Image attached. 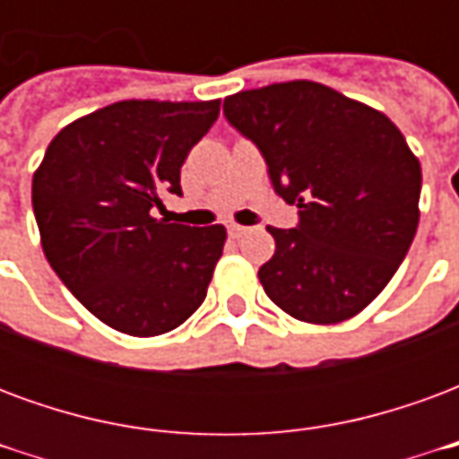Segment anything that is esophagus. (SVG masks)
I'll list each match as a JSON object with an SVG mask.
<instances>
[{
    "instance_id": "esophagus-1",
    "label": "esophagus",
    "mask_w": 459,
    "mask_h": 459,
    "mask_svg": "<svg viewBox=\"0 0 459 459\" xmlns=\"http://www.w3.org/2000/svg\"><path fill=\"white\" fill-rule=\"evenodd\" d=\"M229 233L233 236V238H240L243 233H248V229H246V226H238V223H230Z\"/></svg>"
}]
</instances>
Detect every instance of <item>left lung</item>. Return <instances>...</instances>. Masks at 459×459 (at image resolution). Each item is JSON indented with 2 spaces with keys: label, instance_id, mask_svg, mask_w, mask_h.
<instances>
[{
  "label": "left lung",
  "instance_id": "obj_1",
  "mask_svg": "<svg viewBox=\"0 0 459 459\" xmlns=\"http://www.w3.org/2000/svg\"><path fill=\"white\" fill-rule=\"evenodd\" d=\"M223 115L268 164L295 229H273L260 285L290 317L337 325L388 285L418 229L420 161L384 113L312 81L240 91Z\"/></svg>",
  "mask_w": 459,
  "mask_h": 459
}]
</instances>
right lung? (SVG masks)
I'll use <instances>...</instances> for the list:
<instances>
[{
  "label": "right lung",
  "mask_w": 459,
  "mask_h": 459,
  "mask_svg": "<svg viewBox=\"0 0 459 459\" xmlns=\"http://www.w3.org/2000/svg\"><path fill=\"white\" fill-rule=\"evenodd\" d=\"M221 100H122L71 122L36 169L31 204L46 260L78 302L130 337L171 332L201 307L223 226L154 219L181 196V164Z\"/></svg>",
  "instance_id": "add662e5"
}]
</instances>
